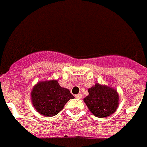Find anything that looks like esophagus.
I'll list each match as a JSON object with an SVG mask.
<instances>
[{
    "label": "esophagus",
    "mask_w": 147,
    "mask_h": 147,
    "mask_svg": "<svg viewBox=\"0 0 147 147\" xmlns=\"http://www.w3.org/2000/svg\"><path fill=\"white\" fill-rule=\"evenodd\" d=\"M75 98H78V99H81V98H82V95H81V94H78V95H75Z\"/></svg>",
    "instance_id": "1"
}]
</instances>
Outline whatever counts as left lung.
I'll list each match as a JSON object with an SVG mask.
<instances>
[{"instance_id": "1", "label": "left lung", "mask_w": 147, "mask_h": 147, "mask_svg": "<svg viewBox=\"0 0 147 147\" xmlns=\"http://www.w3.org/2000/svg\"><path fill=\"white\" fill-rule=\"evenodd\" d=\"M88 92L89 95L84 101L94 115L106 118L115 112L119 103V95L115 89L97 83Z\"/></svg>"}]
</instances>
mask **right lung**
Listing matches in <instances>:
<instances>
[{"label": "right lung", "mask_w": 147, "mask_h": 147, "mask_svg": "<svg viewBox=\"0 0 147 147\" xmlns=\"http://www.w3.org/2000/svg\"><path fill=\"white\" fill-rule=\"evenodd\" d=\"M32 103L37 112L46 117L59 113L66 102L75 97L69 90L61 87L57 80L40 81L32 88Z\"/></svg>", "instance_id": "right-lung-1"}]
</instances>
